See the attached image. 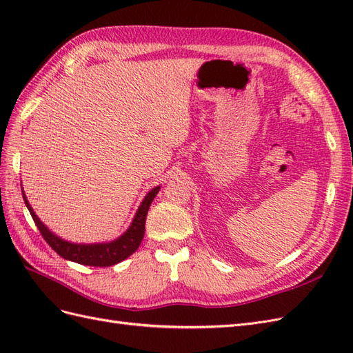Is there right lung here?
Segmentation results:
<instances>
[{
  "instance_id": "right-lung-1",
  "label": "right lung",
  "mask_w": 353,
  "mask_h": 353,
  "mask_svg": "<svg viewBox=\"0 0 353 353\" xmlns=\"http://www.w3.org/2000/svg\"><path fill=\"white\" fill-rule=\"evenodd\" d=\"M159 190H160V185L148 191L147 196L141 201V205L138 206L130 228H128L121 237H117L112 241L91 243V244L72 243L56 236V234L50 231L46 223H42L41 219L37 216V213L34 212V209H32L25 196V191H22V194H23L25 205L30 212L32 219H34L35 225L42 234V237H44V240L51 245V249L57 252V254H60L61 258L81 263V265H88V266H112L125 261L126 258H130V256L140 248L144 237L147 212L152 205V201L157 196Z\"/></svg>"
}]
</instances>
